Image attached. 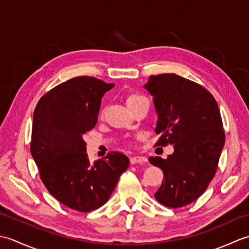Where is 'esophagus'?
Masks as SVG:
<instances>
[{
  "label": "esophagus",
  "mask_w": 249,
  "mask_h": 249,
  "mask_svg": "<svg viewBox=\"0 0 249 249\" xmlns=\"http://www.w3.org/2000/svg\"><path fill=\"white\" fill-rule=\"evenodd\" d=\"M147 161V160H146V157H144V156H133V157H130V162L133 163H145Z\"/></svg>",
  "instance_id": "obj_1"
}]
</instances>
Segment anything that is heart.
I'll list each match as a JSON object with an SVG mask.
<instances>
[{"label": "heart", "instance_id": "heart-1", "mask_svg": "<svg viewBox=\"0 0 249 249\" xmlns=\"http://www.w3.org/2000/svg\"><path fill=\"white\" fill-rule=\"evenodd\" d=\"M141 98H144V97L141 96V95H138V94H130V95H128L127 98H126V104H127V106H128V105L133 104V103L137 102V100H139Z\"/></svg>", "mask_w": 249, "mask_h": 249}]
</instances>
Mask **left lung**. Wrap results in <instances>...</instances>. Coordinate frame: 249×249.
<instances>
[{
  "label": "left lung",
  "instance_id": "1",
  "mask_svg": "<svg viewBox=\"0 0 249 249\" xmlns=\"http://www.w3.org/2000/svg\"><path fill=\"white\" fill-rule=\"evenodd\" d=\"M144 88L158 115L156 145L174 147L166 160L149 158L163 172L154 197L168 208H182L205 192L217 170L225 145L218 105L208 89L176 73L150 76Z\"/></svg>",
  "mask_w": 249,
  "mask_h": 249
}]
</instances>
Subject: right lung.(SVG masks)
<instances>
[{
    "label": "right lung",
    "mask_w": 249,
    "mask_h": 249,
    "mask_svg": "<svg viewBox=\"0 0 249 249\" xmlns=\"http://www.w3.org/2000/svg\"><path fill=\"white\" fill-rule=\"evenodd\" d=\"M113 87L94 77L72 78L46 93L34 110L31 154L41 182L56 200L78 212L107 202L129 166L120 152L91 163L83 140L97 123L103 96Z\"/></svg>",
    "instance_id": "obj_1"
}]
</instances>
